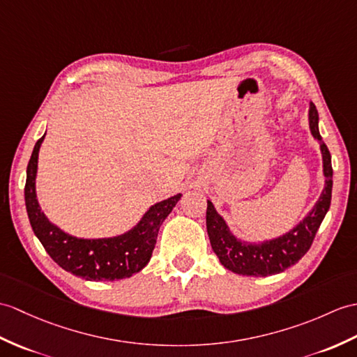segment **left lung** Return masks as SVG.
<instances>
[{
    "instance_id": "left-lung-1",
    "label": "left lung",
    "mask_w": 357,
    "mask_h": 357,
    "mask_svg": "<svg viewBox=\"0 0 357 357\" xmlns=\"http://www.w3.org/2000/svg\"><path fill=\"white\" fill-rule=\"evenodd\" d=\"M309 120L312 135L319 141L321 146L326 188L322 190V195L314 208L292 231L260 245L242 242L231 234L225 220L214 210L213 204L210 201L206 202V231H208L213 251L219 257L223 266L238 275L268 277L294 266L310 250L313 238L330 208L331 187H333L331 155L319 135L318 111L313 103H310Z\"/></svg>"
}]
</instances>
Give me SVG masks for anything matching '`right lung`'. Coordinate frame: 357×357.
<instances>
[{
    "label": "right lung",
    "instance_id": "add662e5",
    "mask_svg": "<svg viewBox=\"0 0 357 357\" xmlns=\"http://www.w3.org/2000/svg\"><path fill=\"white\" fill-rule=\"evenodd\" d=\"M44 137L36 141L27 165L24 196L33 233L43 243L48 255L66 272L91 281L121 280L139 272L151 260L161 223L178 204L181 195L151 206L138 225L123 236L97 240L73 237L48 222L36 199L38 153Z\"/></svg>",
    "mask_w": 357,
    "mask_h": 357
}]
</instances>
